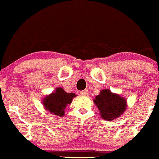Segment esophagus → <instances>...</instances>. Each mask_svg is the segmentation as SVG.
<instances>
[{
	"label": "esophagus",
	"mask_w": 159,
	"mask_h": 159,
	"mask_svg": "<svg viewBox=\"0 0 159 159\" xmlns=\"http://www.w3.org/2000/svg\"><path fill=\"white\" fill-rule=\"evenodd\" d=\"M88 90H82L80 92V94H81L82 95H84V96H87V95H88Z\"/></svg>",
	"instance_id": "1"
}]
</instances>
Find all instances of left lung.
<instances>
[{"label":"left lung","instance_id":"obj_1","mask_svg":"<svg viewBox=\"0 0 159 159\" xmlns=\"http://www.w3.org/2000/svg\"><path fill=\"white\" fill-rule=\"evenodd\" d=\"M101 118L106 121H113L119 118L127 109V99L109 89H103L93 99Z\"/></svg>","mask_w":159,"mask_h":159}]
</instances>
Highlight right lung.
<instances>
[{
  "label": "right lung",
  "mask_w": 159,
  "mask_h": 159,
  "mask_svg": "<svg viewBox=\"0 0 159 159\" xmlns=\"http://www.w3.org/2000/svg\"><path fill=\"white\" fill-rule=\"evenodd\" d=\"M77 95L74 93H68L61 87L56 88L55 91L43 98L42 103L45 111L56 116H64L65 108L71 104Z\"/></svg>",
  "instance_id": "add662e5"
}]
</instances>
